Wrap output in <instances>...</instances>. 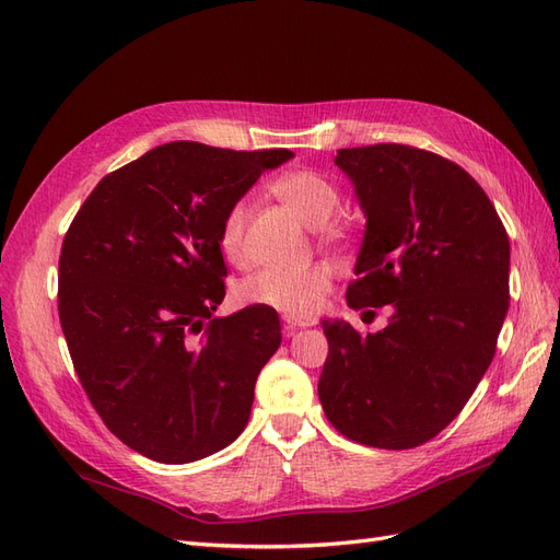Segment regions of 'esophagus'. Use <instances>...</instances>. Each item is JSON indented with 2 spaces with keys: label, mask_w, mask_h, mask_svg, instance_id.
Segmentation results:
<instances>
[{
  "label": "esophagus",
  "mask_w": 560,
  "mask_h": 560,
  "mask_svg": "<svg viewBox=\"0 0 560 560\" xmlns=\"http://www.w3.org/2000/svg\"><path fill=\"white\" fill-rule=\"evenodd\" d=\"M315 319L311 317H292V315H284V327L290 331H296V329H303V327H313Z\"/></svg>",
  "instance_id": "obj_1"
}]
</instances>
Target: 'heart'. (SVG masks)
Segmentation results:
<instances>
[{
	"instance_id": "heart-1",
	"label": "heart",
	"mask_w": 560,
	"mask_h": 560,
	"mask_svg": "<svg viewBox=\"0 0 560 560\" xmlns=\"http://www.w3.org/2000/svg\"><path fill=\"white\" fill-rule=\"evenodd\" d=\"M273 191L301 222L311 226L325 224L327 219L341 206V191L329 179L311 167H301L280 175L273 184ZM249 219V202L235 200L226 210L222 226H219V249L231 264H243L247 259L245 226ZM327 238H343L346 231L338 224L322 226ZM329 292V270L322 266H266L235 287V296L245 306L273 308L282 315L311 317L325 301Z\"/></svg>"
}]
</instances>
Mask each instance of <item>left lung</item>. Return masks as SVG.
I'll use <instances>...</instances> for the list:
<instances>
[{
  "instance_id": "8db88e82",
  "label": "left lung",
  "mask_w": 560,
  "mask_h": 560,
  "mask_svg": "<svg viewBox=\"0 0 560 560\" xmlns=\"http://www.w3.org/2000/svg\"><path fill=\"white\" fill-rule=\"evenodd\" d=\"M366 231L346 301L393 306L360 334L325 319L322 409L352 442L401 451L430 442L463 411L493 362L510 308V238L493 202L460 165L409 144L338 149Z\"/></svg>"
}]
</instances>
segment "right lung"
<instances>
[{"instance_id":"add662e5","label":"right lung","mask_w":560,"mask_h":560,"mask_svg":"<svg viewBox=\"0 0 560 560\" xmlns=\"http://www.w3.org/2000/svg\"><path fill=\"white\" fill-rule=\"evenodd\" d=\"M292 156L161 144L100 179L65 233L58 313L74 371L109 432L151 460H200L247 425L280 317H214L226 296L217 238L233 202Z\"/></svg>"}]
</instances>
